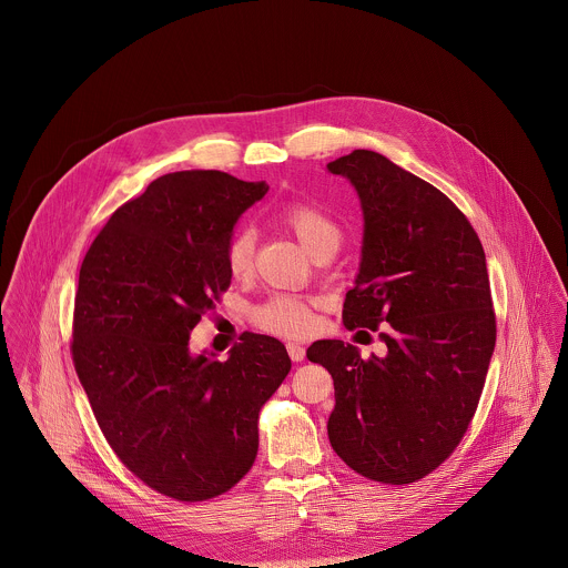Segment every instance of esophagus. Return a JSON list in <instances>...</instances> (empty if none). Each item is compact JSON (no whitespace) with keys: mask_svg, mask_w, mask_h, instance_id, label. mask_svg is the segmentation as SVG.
Masks as SVG:
<instances>
[{"mask_svg":"<svg viewBox=\"0 0 568 568\" xmlns=\"http://www.w3.org/2000/svg\"><path fill=\"white\" fill-rule=\"evenodd\" d=\"M286 349H288L291 361H295V363H302L306 358V349L300 343H286Z\"/></svg>","mask_w":568,"mask_h":568,"instance_id":"esophagus-1","label":"esophagus"}]
</instances>
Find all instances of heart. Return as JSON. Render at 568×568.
<instances>
[{
    "mask_svg": "<svg viewBox=\"0 0 568 568\" xmlns=\"http://www.w3.org/2000/svg\"><path fill=\"white\" fill-rule=\"evenodd\" d=\"M280 219L311 255L324 244H338L341 241V230L334 219L313 203H291L280 212ZM253 253L255 234L251 230H239L225 251L230 273L236 277L248 275L253 268ZM255 322L273 334L297 336L313 325V313L295 297H273L257 308Z\"/></svg>",
    "mask_w": 568,
    "mask_h": 568,
    "instance_id": "b5f03b06",
    "label": "heart"
}]
</instances>
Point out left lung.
I'll list each match as a JSON object with an SVG mask.
<instances>
[{"instance_id": "obj_1", "label": "left lung", "mask_w": 568, "mask_h": 568, "mask_svg": "<svg viewBox=\"0 0 568 568\" xmlns=\"http://www.w3.org/2000/svg\"><path fill=\"white\" fill-rule=\"evenodd\" d=\"M361 201L363 246L343 324H378L385 356L343 341L306 356L334 381L327 437L358 475L403 486L457 448L477 410L496 343L486 253L457 205L374 151L327 163Z\"/></svg>"}]
</instances>
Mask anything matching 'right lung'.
I'll list each match as a JSON object with an SVG mask.
<instances>
[{"mask_svg":"<svg viewBox=\"0 0 568 568\" xmlns=\"http://www.w3.org/2000/svg\"><path fill=\"white\" fill-rule=\"evenodd\" d=\"M268 185L221 170L155 179L89 246L74 304V365L98 426L146 486L194 503L236 486L257 455V415L291 372L286 347L243 334L227 361L190 332L230 288L225 251Z\"/></svg>","mask_w":568,"mask_h":568,"instance_id":"right-lung-1","label":"right lung"}]
</instances>
